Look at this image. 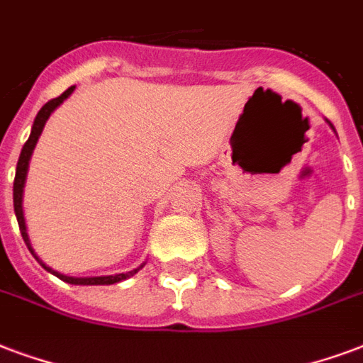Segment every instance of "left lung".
I'll return each mask as SVG.
<instances>
[{
    "label": "left lung",
    "instance_id": "obj_1",
    "mask_svg": "<svg viewBox=\"0 0 363 363\" xmlns=\"http://www.w3.org/2000/svg\"><path fill=\"white\" fill-rule=\"evenodd\" d=\"M327 122H329V120H327ZM329 126H331V122H329ZM331 128H333V126H331ZM333 130H335V128H333Z\"/></svg>",
    "mask_w": 363,
    "mask_h": 363
}]
</instances>
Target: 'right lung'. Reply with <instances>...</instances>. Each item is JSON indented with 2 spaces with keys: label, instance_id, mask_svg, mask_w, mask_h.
Instances as JSON below:
<instances>
[{
  "label": "right lung",
  "instance_id": "right-lung-1",
  "mask_svg": "<svg viewBox=\"0 0 363 363\" xmlns=\"http://www.w3.org/2000/svg\"><path fill=\"white\" fill-rule=\"evenodd\" d=\"M76 86H70V88L65 91L62 95H59L57 99L48 101L42 108H40V113L34 118V124H32V132H30L28 141L24 143L23 151H21V157H18V162H16V174H15V184H13V204H15V216L16 222H18V228H21V235H23L24 243L28 247V250L34 255L38 262L42 264L43 268L48 269L49 274L57 275L59 279L62 281L70 283V285H113V283H120L128 279V277H132L133 274H138L141 268H143V264H141L140 268L132 269V272H126V274H114V275H99V277H72V275H65L61 272H57V269L49 268L45 264L40 260V256L34 252L32 249V243H30V237L28 231H26V220H24V211H23V195H24V184H26V176H28V166H30V159H32V152H34V147H36L38 140H40V135L43 132V126H45V122L51 116V113L55 111L59 105H61L62 101L68 99L70 94L74 91Z\"/></svg>",
  "mask_w": 363,
  "mask_h": 363
}]
</instances>
